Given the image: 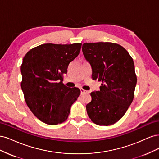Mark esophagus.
Instances as JSON below:
<instances>
[{"label":"esophagus","instance_id":"34e87169","mask_svg":"<svg viewBox=\"0 0 159 159\" xmlns=\"http://www.w3.org/2000/svg\"><path fill=\"white\" fill-rule=\"evenodd\" d=\"M80 92H81V95H84V94L87 93L88 91L84 90V89H80Z\"/></svg>","mask_w":159,"mask_h":159}]
</instances>
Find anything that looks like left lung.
<instances>
[{"label": "left lung", "instance_id": "8db88e82", "mask_svg": "<svg viewBox=\"0 0 159 159\" xmlns=\"http://www.w3.org/2000/svg\"><path fill=\"white\" fill-rule=\"evenodd\" d=\"M82 52L92 68V78L102 83L99 91L91 93L88 115L98 125H111L133 102L137 84L133 60L123 47L111 42L84 43Z\"/></svg>", "mask_w": 159, "mask_h": 159}]
</instances>
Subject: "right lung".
<instances>
[{
  "label": "right lung",
  "mask_w": 159,
  "mask_h": 159,
  "mask_svg": "<svg viewBox=\"0 0 159 159\" xmlns=\"http://www.w3.org/2000/svg\"><path fill=\"white\" fill-rule=\"evenodd\" d=\"M81 44H44L24 57L21 88L32 113L43 123L56 125L68 119L70 108L80 95L78 88L63 84L69 64L78 56Z\"/></svg>",
  "instance_id": "obj_1"
}]
</instances>
